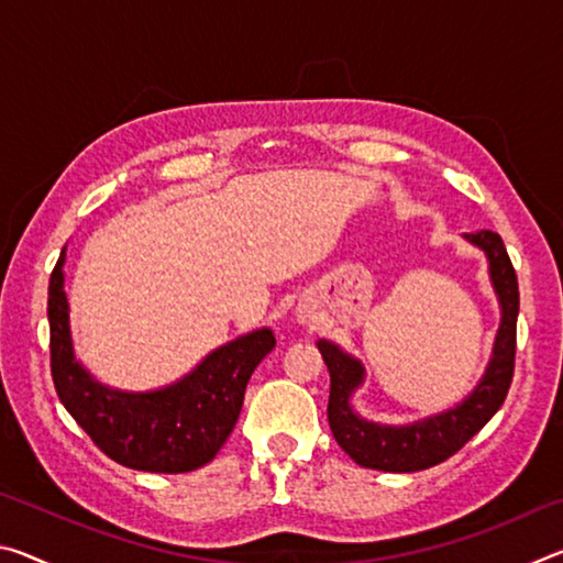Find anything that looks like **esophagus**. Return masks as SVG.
<instances>
[{
	"instance_id": "1",
	"label": "esophagus",
	"mask_w": 563,
	"mask_h": 563,
	"mask_svg": "<svg viewBox=\"0 0 563 563\" xmlns=\"http://www.w3.org/2000/svg\"><path fill=\"white\" fill-rule=\"evenodd\" d=\"M298 322H300V325H308V322H310V320H308V318H305V316H300V320H298Z\"/></svg>"
}]
</instances>
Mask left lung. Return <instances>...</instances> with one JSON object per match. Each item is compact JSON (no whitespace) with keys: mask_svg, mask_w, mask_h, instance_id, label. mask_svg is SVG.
Masks as SVG:
<instances>
[{"mask_svg":"<svg viewBox=\"0 0 563 563\" xmlns=\"http://www.w3.org/2000/svg\"><path fill=\"white\" fill-rule=\"evenodd\" d=\"M464 241H470L487 255L489 280L494 295H497L501 318L487 367L462 402L407 424L373 422L352 407V397L365 385L362 362L325 338L316 342L330 373L328 422L332 437L360 466L397 474L430 470L460 452L504 405L514 375V352H517V273H514L507 247L497 233H464Z\"/></svg>","mask_w":563,"mask_h":563,"instance_id":"obj_1","label":"left lung"}]
</instances>
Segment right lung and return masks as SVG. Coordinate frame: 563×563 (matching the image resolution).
Listing matches in <instances>:
<instances>
[{"instance_id":"right-lung-1","label":"right lung","mask_w":563,"mask_h":563,"mask_svg":"<svg viewBox=\"0 0 563 563\" xmlns=\"http://www.w3.org/2000/svg\"><path fill=\"white\" fill-rule=\"evenodd\" d=\"M66 245L49 280L52 377L56 395L99 450L129 470L180 474L213 460L241 415L247 379L275 347L271 328L235 338L176 383L129 393L99 383L74 352L64 290Z\"/></svg>"}]
</instances>
